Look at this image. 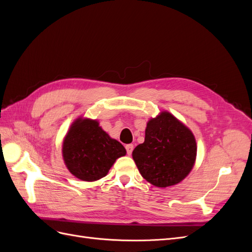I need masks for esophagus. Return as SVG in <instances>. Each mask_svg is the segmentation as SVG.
Returning a JSON list of instances; mask_svg holds the SVG:
<instances>
[{
  "instance_id": "esophagus-1",
  "label": "esophagus",
  "mask_w": 252,
  "mask_h": 252,
  "mask_svg": "<svg viewBox=\"0 0 252 252\" xmlns=\"http://www.w3.org/2000/svg\"><path fill=\"white\" fill-rule=\"evenodd\" d=\"M125 148H126V151H127V155L130 156L132 154V150H133V145L128 144V145H126Z\"/></svg>"
}]
</instances>
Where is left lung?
<instances>
[{"instance_id":"8db88e82","label":"left lung","mask_w":252,"mask_h":252,"mask_svg":"<svg viewBox=\"0 0 252 252\" xmlns=\"http://www.w3.org/2000/svg\"><path fill=\"white\" fill-rule=\"evenodd\" d=\"M195 157L192 132L169 112H162L148 122L144 143L132 151L142 177L157 187L175 185L185 179Z\"/></svg>"}]
</instances>
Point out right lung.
Returning <instances> with one entry per match:
<instances>
[{"label":"right lung","mask_w":252,"mask_h":252,"mask_svg":"<svg viewBox=\"0 0 252 252\" xmlns=\"http://www.w3.org/2000/svg\"><path fill=\"white\" fill-rule=\"evenodd\" d=\"M126 149L111 139L96 121L78 119L63 142L64 162L74 177L93 182L105 177Z\"/></svg>","instance_id":"right-lung-1"}]
</instances>
